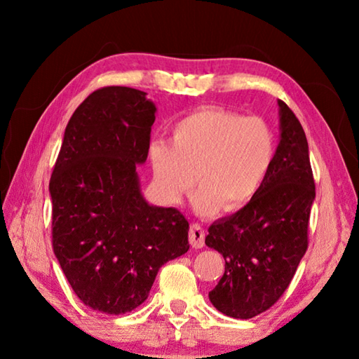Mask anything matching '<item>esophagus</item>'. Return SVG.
Listing matches in <instances>:
<instances>
[{
	"label": "esophagus",
	"mask_w": 359,
	"mask_h": 359,
	"mask_svg": "<svg viewBox=\"0 0 359 359\" xmlns=\"http://www.w3.org/2000/svg\"><path fill=\"white\" fill-rule=\"evenodd\" d=\"M204 238H205V233H204L201 224L193 223L190 226V233H188V239H190L191 247L193 248H203Z\"/></svg>",
	"instance_id": "obj_1"
}]
</instances>
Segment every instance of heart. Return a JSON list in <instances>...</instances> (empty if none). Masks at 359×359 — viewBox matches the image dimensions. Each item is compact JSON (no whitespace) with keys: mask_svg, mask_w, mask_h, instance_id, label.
<instances>
[{"mask_svg":"<svg viewBox=\"0 0 359 359\" xmlns=\"http://www.w3.org/2000/svg\"><path fill=\"white\" fill-rule=\"evenodd\" d=\"M276 149V131L266 118L201 107L174 125L172 142L150 145V163L165 201L182 203L199 180L194 210L214 215L253 201L271 172Z\"/></svg>","mask_w":359,"mask_h":359,"instance_id":"1","label":"heart"}]
</instances>
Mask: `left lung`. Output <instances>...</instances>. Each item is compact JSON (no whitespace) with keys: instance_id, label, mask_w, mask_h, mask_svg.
Listing matches in <instances>:
<instances>
[{"instance_id":"obj_1","label":"left lung","mask_w":359,"mask_h":359,"mask_svg":"<svg viewBox=\"0 0 359 359\" xmlns=\"http://www.w3.org/2000/svg\"><path fill=\"white\" fill-rule=\"evenodd\" d=\"M280 142L263 188L250 204L210 224L205 245L224 258L209 293L217 311L253 318L280 299L309 245L315 182L299 120L278 100Z\"/></svg>"}]
</instances>
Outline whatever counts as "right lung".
Instances as JSON below:
<instances>
[{
	"mask_svg": "<svg viewBox=\"0 0 359 359\" xmlns=\"http://www.w3.org/2000/svg\"><path fill=\"white\" fill-rule=\"evenodd\" d=\"M145 95L104 87L87 96L48 184L53 253L79 299L109 315L141 306L160 267L190 248L180 210L150 205L139 187L156 112Z\"/></svg>",
	"mask_w": 359,
	"mask_h": 359,
	"instance_id": "right-lung-1",
	"label": "right lung"
}]
</instances>
